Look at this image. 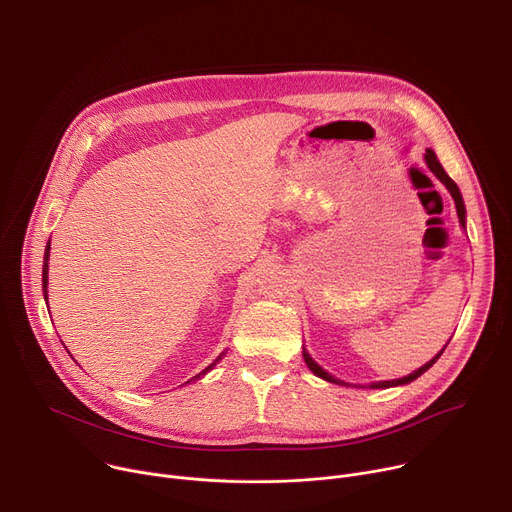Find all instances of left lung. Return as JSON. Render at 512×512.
Returning a JSON list of instances; mask_svg holds the SVG:
<instances>
[{"label": "left lung", "instance_id": "1", "mask_svg": "<svg viewBox=\"0 0 512 512\" xmlns=\"http://www.w3.org/2000/svg\"><path fill=\"white\" fill-rule=\"evenodd\" d=\"M425 162H427V166H429V170L437 176V180H440L448 190H450V194H452V198H454V202H456V208H458V218H460V223H462V227L466 225V208H464V200H462V194H460V190H458V186H456V182L446 174V170L442 168V164L437 162V158H435V152L433 150H427L425 152ZM442 352L444 350H440V354H435L427 364H423L421 369H417L415 373H411L409 377H403V379H395V381H381V383H373L371 387L373 389H387V387H395V385H405V383H411V381H415L419 375H423L431 364L442 356ZM304 360H306V364L310 367V371L314 373V375H318V377H322V379H326V381H330V383H336V379L332 377V375H328L326 371H322L318 364L312 360V356L304 350Z\"/></svg>", "mask_w": 512, "mask_h": 512}]
</instances>
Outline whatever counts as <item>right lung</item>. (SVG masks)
Returning <instances> with one entry per match:
<instances>
[{
    "label": "right lung",
    "mask_w": 512,
    "mask_h": 512,
    "mask_svg": "<svg viewBox=\"0 0 512 512\" xmlns=\"http://www.w3.org/2000/svg\"><path fill=\"white\" fill-rule=\"evenodd\" d=\"M48 253H50V243L46 245V253H44V267H42V287H44V298H46V285H48ZM216 360H221V356H218ZM216 360H214V362L210 364V367H208L206 371H210V369L214 367V364H216ZM206 371L198 373V375H196V377H192V379H200V377H202V375H204ZM192 379H190V381H192ZM190 381H188V383H190Z\"/></svg>",
    "instance_id": "obj_1"
}]
</instances>
